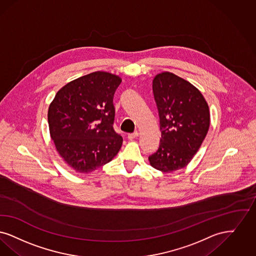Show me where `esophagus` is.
<instances>
[{
    "instance_id": "34e87169",
    "label": "esophagus",
    "mask_w": 256,
    "mask_h": 256,
    "mask_svg": "<svg viewBox=\"0 0 256 256\" xmlns=\"http://www.w3.org/2000/svg\"><path fill=\"white\" fill-rule=\"evenodd\" d=\"M138 133L136 131V132H134V133L128 134V138L129 140H134V138H138Z\"/></svg>"
}]
</instances>
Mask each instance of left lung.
Returning <instances> with one entry per match:
<instances>
[{"instance_id": "1", "label": "left lung", "mask_w": 256, "mask_h": 256, "mask_svg": "<svg viewBox=\"0 0 256 256\" xmlns=\"http://www.w3.org/2000/svg\"><path fill=\"white\" fill-rule=\"evenodd\" d=\"M162 138L151 166L170 173L186 166L210 129V114L200 90L188 81L164 72L153 80Z\"/></svg>"}]
</instances>
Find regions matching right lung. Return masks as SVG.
Instances as JSON below:
<instances>
[{"label":"right lung","instance_id":"right-lung-1","mask_svg":"<svg viewBox=\"0 0 256 256\" xmlns=\"http://www.w3.org/2000/svg\"><path fill=\"white\" fill-rule=\"evenodd\" d=\"M122 78L94 72L59 90L48 112L50 138L70 166L90 173L108 164L122 145L114 130L112 98Z\"/></svg>","mask_w":256,"mask_h":256}]
</instances>
